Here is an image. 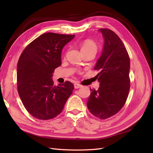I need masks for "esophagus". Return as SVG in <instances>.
<instances>
[{
  "mask_svg": "<svg viewBox=\"0 0 153 153\" xmlns=\"http://www.w3.org/2000/svg\"><path fill=\"white\" fill-rule=\"evenodd\" d=\"M74 87H75V89H78V88H80L82 86L81 85H80V84H76V83H75V84H74Z\"/></svg>",
  "mask_w": 153,
  "mask_h": 153,
  "instance_id": "obj_1",
  "label": "esophagus"
}]
</instances>
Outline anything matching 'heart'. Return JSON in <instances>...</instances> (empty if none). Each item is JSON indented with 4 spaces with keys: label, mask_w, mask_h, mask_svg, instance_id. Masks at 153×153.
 <instances>
[{
    "label": "heart",
    "mask_w": 153,
    "mask_h": 153,
    "mask_svg": "<svg viewBox=\"0 0 153 153\" xmlns=\"http://www.w3.org/2000/svg\"><path fill=\"white\" fill-rule=\"evenodd\" d=\"M80 48L82 52H88V51H95L97 50V45L94 41L91 39H85L80 43Z\"/></svg>",
    "instance_id": "obj_1"
}]
</instances>
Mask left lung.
<instances>
[{"mask_svg":"<svg viewBox=\"0 0 153 153\" xmlns=\"http://www.w3.org/2000/svg\"><path fill=\"white\" fill-rule=\"evenodd\" d=\"M104 45L94 69L100 83L98 89H91L87 106L95 117L105 119L121 110L127 100L129 88L130 59L121 39L114 32L100 29Z\"/></svg>","mask_w":153,"mask_h":153,"instance_id":"8db88e82","label":"left lung"}]
</instances>
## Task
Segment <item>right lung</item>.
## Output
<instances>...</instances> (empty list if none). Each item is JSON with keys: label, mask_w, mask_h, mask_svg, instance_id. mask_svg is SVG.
<instances>
[{"label": "right lung", "mask_w": 153, "mask_h": 153, "mask_svg": "<svg viewBox=\"0 0 153 153\" xmlns=\"http://www.w3.org/2000/svg\"><path fill=\"white\" fill-rule=\"evenodd\" d=\"M75 35L47 32L23 51L17 64V89L22 103L32 116L41 120L62 112L74 85L66 81L53 85V73L61 65L62 50Z\"/></svg>", "instance_id": "obj_1"}]
</instances>
